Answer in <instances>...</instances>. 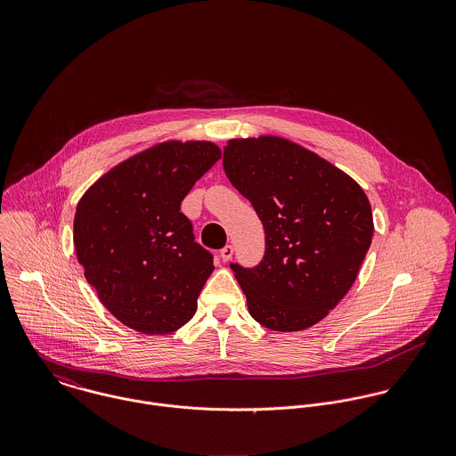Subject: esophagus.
Here are the masks:
<instances>
[{
  "instance_id": "1",
  "label": "esophagus",
  "mask_w": 456,
  "mask_h": 456,
  "mask_svg": "<svg viewBox=\"0 0 456 456\" xmlns=\"http://www.w3.org/2000/svg\"><path fill=\"white\" fill-rule=\"evenodd\" d=\"M219 256H221V260L223 261L232 260V256H233V246H224V248L221 249Z\"/></svg>"
}]
</instances>
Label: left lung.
I'll use <instances>...</instances> for the list:
<instances>
[{"instance_id":"left-lung-1","label":"left lung","mask_w":456,"mask_h":456,"mask_svg":"<svg viewBox=\"0 0 456 456\" xmlns=\"http://www.w3.org/2000/svg\"><path fill=\"white\" fill-rule=\"evenodd\" d=\"M223 167L265 228L260 265H232L249 314L273 331L320 323L351 289L370 248L365 191L320 154L277 134L228 140Z\"/></svg>"}]
</instances>
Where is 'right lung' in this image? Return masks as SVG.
<instances>
[{"label": "right lung", "mask_w": 456, "mask_h": 456, "mask_svg": "<svg viewBox=\"0 0 456 456\" xmlns=\"http://www.w3.org/2000/svg\"><path fill=\"white\" fill-rule=\"evenodd\" d=\"M219 158L208 140H165L112 167L78 200L77 260L100 302L131 330L167 335L195 316L214 263L181 201Z\"/></svg>", "instance_id": "1"}]
</instances>
